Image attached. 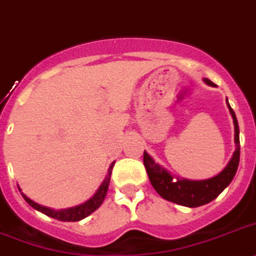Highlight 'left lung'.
Returning <instances> with one entry per match:
<instances>
[{
    "label": "left lung",
    "mask_w": 256,
    "mask_h": 256,
    "mask_svg": "<svg viewBox=\"0 0 256 256\" xmlns=\"http://www.w3.org/2000/svg\"><path fill=\"white\" fill-rule=\"evenodd\" d=\"M207 84L214 86L210 79H204ZM228 102V100H226ZM229 112L234 122V140H236V151L233 154V158L226 165V168L221 172L216 177L206 180V181H188V180H176L172 177L168 172L160 165L156 164L152 160L151 156H148L147 152L143 154V162H144L146 170H147L148 178L151 181L152 186L160 196L164 199L177 204L184 206V207H199V206L207 204L210 202L218 196L224 191L228 184H230L232 180L236 176V172L240 164V128H238V121L236 117L233 109L228 102Z\"/></svg>",
    "instance_id": "left-lung-1"
}]
</instances>
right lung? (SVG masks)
Segmentation results:
<instances>
[{
    "label": "right lung",
    "instance_id": "add662e5",
    "mask_svg": "<svg viewBox=\"0 0 256 256\" xmlns=\"http://www.w3.org/2000/svg\"><path fill=\"white\" fill-rule=\"evenodd\" d=\"M113 165H114V162H112V165L109 166L108 176H106V178H105L104 182L102 184V186L98 188V192H96L90 200H87L86 203H83V204L78 206V207L68 208V210H61V211H54V210H50V208L38 206V203H35V202H32L31 199H28L24 194L22 195L23 198H24V200L27 202L31 207H34L35 210H38V211L42 212V214H45L46 216H49V218H56V220L60 221H79L82 220V218H87L88 214H91L92 212L96 211V210L102 204V202H104L105 199V195H106V191H108L109 188V181H110V174L112 169H113Z\"/></svg>",
    "mask_w": 256,
    "mask_h": 256
}]
</instances>
